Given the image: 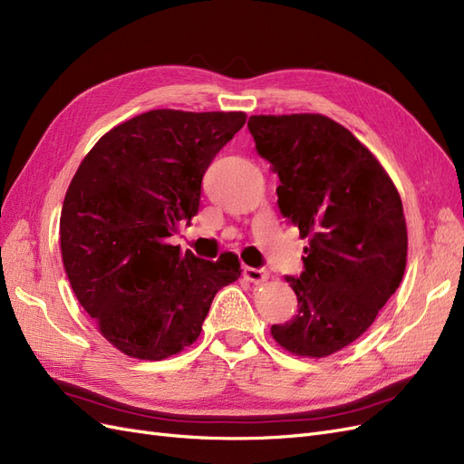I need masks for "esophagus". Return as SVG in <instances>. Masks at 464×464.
<instances>
[{"mask_svg":"<svg viewBox=\"0 0 464 464\" xmlns=\"http://www.w3.org/2000/svg\"><path fill=\"white\" fill-rule=\"evenodd\" d=\"M244 276H246V280H249V283L261 285V283H265L266 278H269V273H266L265 269H254V266H246Z\"/></svg>","mask_w":464,"mask_h":464,"instance_id":"1","label":"esophagus"}]
</instances>
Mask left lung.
<instances>
[{
	"label": "left lung",
	"mask_w": 464,
	"mask_h": 464,
	"mask_svg": "<svg viewBox=\"0 0 464 464\" xmlns=\"http://www.w3.org/2000/svg\"><path fill=\"white\" fill-rule=\"evenodd\" d=\"M247 128L278 174L280 213L307 237L304 273L286 278L298 314L271 334L296 356H331L370 329L401 285V195L370 149L327 116H251Z\"/></svg>",
	"instance_id": "1"
}]
</instances>
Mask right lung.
Listing matches in <instances>:
<instances>
[{"instance_id": "add662e5", "label": "right lung", "mask_w": 464, "mask_h": 464, "mask_svg": "<svg viewBox=\"0 0 464 464\" xmlns=\"http://www.w3.org/2000/svg\"><path fill=\"white\" fill-rule=\"evenodd\" d=\"M246 118L150 110L102 135L77 168L60 218L63 266L79 304L125 356L181 353L201 334L215 294L240 278L232 251L207 261L168 237L198 215L207 168Z\"/></svg>"}]
</instances>
